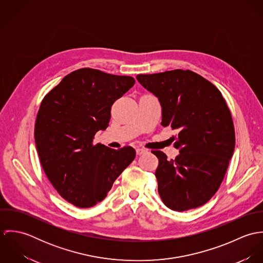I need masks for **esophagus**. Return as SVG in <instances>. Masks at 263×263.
I'll return each mask as SVG.
<instances>
[{
  "label": "esophagus",
  "instance_id": "34e87169",
  "mask_svg": "<svg viewBox=\"0 0 263 263\" xmlns=\"http://www.w3.org/2000/svg\"><path fill=\"white\" fill-rule=\"evenodd\" d=\"M136 152H137V155H139V156H141V155H143V154H145L146 152H147V150L146 149H143V148H138L137 150H136Z\"/></svg>",
  "mask_w": 263,
  "mask_h": 263
}]
</instances>
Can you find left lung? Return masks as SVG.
I'll return each mask as SVG.
<instances>
[{"mask_svg": "<svg viewBox=\"0 0 263 263\" xmlns=\"http://www.w3.org/2000/svg\"><path fill=\"white\" fill-rule=\"evenodd\" d=\"M139 83L160 101L161 124L178 130L172 138L175 160L161 151L156 170L158 192L165 205L184 212L208 202L220 187L235 149L231 112L222 93L191 71L138 75Z\"/></svg>", "mask_w": 263, "mask_h": 263, "instance_id": "8db88e82", "label": "left lung"}]
</instances>
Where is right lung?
Listing matches in <instances>:
<instances>
[{"instance_id":"obj_1","label":"right lung","mask_w":263,"mask_h":263,"mask_svg":"<svg viewBox=\"0 0 263 263\" xmlns=\"http://www.w3.org/2000/svg\"><path fill=\"white\" fill-rule=\"evenodd\" d=\"M134 85L133 77L84 68L66 76L40 104L34 138L41 166L60 195L78 208L103 200L136 157L132 147L92 144L108 126L114 101Z\"/></svg>"}]
</instances>
